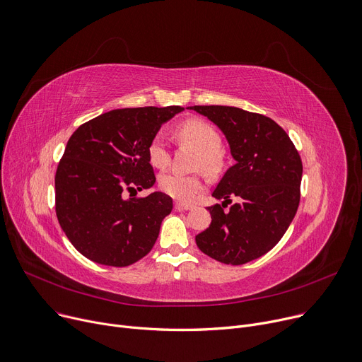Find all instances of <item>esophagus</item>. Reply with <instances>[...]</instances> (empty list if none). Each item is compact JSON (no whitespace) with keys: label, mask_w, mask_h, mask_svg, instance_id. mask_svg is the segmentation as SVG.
I'll use <instances>...</instances> for the list:
<instances>
[{"label":"esophagus","mask_w":362,"mask_h":362,"mask_svg":"<svg viewBox=\"0 0 362 362\" xmlns=\"http://www.w3.org/2000/svg\"><path fill=\"white\" fill-rule=\"evenodd\" d=\"M175 209L179 210V211H186V210H192L194 206H192V204H187V202L176 201V202H175Z\"/></svg>","instance_id":"obj_1"}]
</instances>
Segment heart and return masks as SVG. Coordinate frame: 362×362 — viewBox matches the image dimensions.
Segmentation results:
<instances>
[{
    "label": "heart",
    "mask_w": 362,
    "mask_h": 362,
    "mask_svg": "<svg viewBox=\"0 0 362 362\" xmlns=\"http://www.w3.org/2000/svg\"><path fill=\"white\" fill-rule=\"evenodd\" d=\"M182 142L192 145L199 151L195 160L197 168H204L209 173H217L223 165L222 139L211 124L201 119H187L176 130ZM149 161L153 167L164 168L170 164V151L163 133L155 134L148 148ZM158 185L167 195L189 201L204 189V177L201 175H183L180 171H167L160 176Z\"/></svg>",
    "instance_id": "1"
}]
</instances>
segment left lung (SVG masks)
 Returning a JSON list of instances; mask_svg holds the SVG:
<instances>
[{"mask_svg":"<svg viewBox=\"0 0 362 362\" xmlns=\"http://www.w3.org/2000/svg\"><path fill=\"white\" fill-rule=\"evenodd\" d=\"M191 109L225 133L237 161L213 192L225 201L207 209L211 225L197 235V245L217 262L244 264L274 248L294 218L300 202V155L269 117L233 106ZM230 197L239 202L232 204Z\"/></svg>","mask_w":362,"mask_h":362,"instance_id":"1","label":"left lung"}]
</instances>
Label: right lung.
<instances>
[{
  "mask_svg": "<svg viewBox=\"0 0 362 362\" xmlns=\"http://www.w3.org/2000/svg\"><path fill=\"white\" fill-rule=\"evenodd\" d=\"M182 106L114 109L78 127L54 177L56 216L71 244L87 259L129 266L158 238L173 199L153 192L127 198L155 183L148 148L161 124Z\"/></svg>",
  "mask_w": 362,
  "mask_h": 362,
  "instance_id": "obj_1",
  "label": "right lung"
}]
</instances>
